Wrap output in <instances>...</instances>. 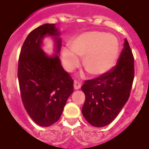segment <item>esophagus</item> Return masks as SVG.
Returning a JSON list of instances; mask_svg holds the SVG:
<instances>
[{"label": "esophagus", "instance_id": "esophagus-1", "mask_svg": "<svg viewBox=\"0 0 149 149\" xmlns=\"http://www.w3.org/2000/svg\"><path fill=\"white\" fill-rule=\"evenodd\" d=\"M81 83H79L78 81H74V89H75V90H77V89H79L80 88H81Z\"/></svg>", "mask_w": 149, "mask_h": 149}]
</instances>
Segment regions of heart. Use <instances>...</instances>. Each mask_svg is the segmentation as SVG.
Segmentation results:
<instances>
[{
	"instance_id": "1",
	"label": "heart",
	"mask_w": 149,
	"mask_h": 149,
	"mask_svg": "<svg viewBox=\"0 0 149 149\" xmlns=\"http://www.w3.org/2000/svg\"><path fill=\"white\" fill-rule=\"evenodd\" d=\"M70 48L63 49V60L66 70L71 71L80 63L78 57H84L83 64L87 72L95 77L107 73L115 65L119 52V41L113 34L100 31L83 33L70 43Z\"/></svg>"
}]
</instances>
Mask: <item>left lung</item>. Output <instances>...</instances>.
<instances>
[{"label": "left lung", "instance_id": "1", "mask_svg": "<svg viewBox=\"0 0 149 149\" xmlns=\"http://www.w3.org/2000/svg\"><path fill=\"white\" fill-rule=\"evenodd\" d=\"M134 60L130 45L124 48L116 66L97 78L86 81L81 86L85 94L82 114L94 127L113 122L127 101L134 76Z\"/></svg>", "mask_w": 149, "mask_h": 149}]
</instances>
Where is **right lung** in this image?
Returning <instances> with one entry per match:
<instances>
[{
    "label": "right lung",
    "instance_id": "1",
    "mask_svg": "<svg viewBox=\"0 0 149 149\" xmlns=\"http://www.w3.org/2000/svg\"><path fill=\"white\" fill-rule=\"evenodd\" d=\"M55 24H45L26 38L18 60V78L22 102L35 123L48 127L57 122L68 97L73 93V80L63 69L60 54L62 41ZM52 37L53 55L42 50L43 39Z\"/></svg>",
    "mask_w": 149,
    "mask_h": 149
}]
</instances>
